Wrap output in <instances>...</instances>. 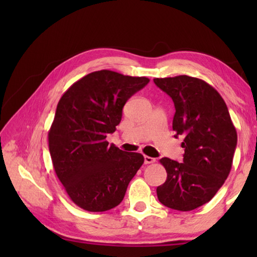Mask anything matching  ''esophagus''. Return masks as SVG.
Wrapping results in <instances>:
<instances>
[{"mask_svg": "<svg viewBox=\"0 0 257 257\" xmlns=\"http://www.w3.org/2000/svg\"><path fill=\"white\" fill-rule=\"evenodd\" d=\"M144 162L145 164H151V163H154L155 162V159L154 158H151V156H144Z\"/></svg>", "mask_w": 257, "mask_h": 257, "instance_id": "34e87169", "label": "esophagus"}]
</instances>
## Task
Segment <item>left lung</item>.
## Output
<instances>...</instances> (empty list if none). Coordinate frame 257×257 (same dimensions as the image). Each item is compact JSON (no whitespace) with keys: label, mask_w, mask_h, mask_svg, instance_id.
Wrapping results in <instances>:
<instances>
[{"label":"left lung","mask_w":257,"mask_h":257,"mask_svg":"<svg viewBox=\"0 0 257 257\" xmlns=\"http://www.w3.org/2000/svg\"><path fill=\"white\" fill-rule=\"evenodd\" d=\"M175 103L172 129L184 136V163L160 160L167 180L156 188L159 201L177 211H193L214 197L227 179L237 146V132L227 104L206 81L186 75L155 78Z\"/></svg>","instance_id":"obj_1"}]
</instances>
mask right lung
I'll list each match as a JSON object with an SVG mask.
<instances>
[{"label":"right lung","instance_id":"obj_1","mask_svg":"<svg viewBox=\"0 0 257 257\" xmlns=\"http://www.w3.org/2000/svg\"><path fill=\"white\" fill-rule=\"evenodd\" d=\"M149 81L111 70L94 71L60 98L49 132L50 154L68 196L82 210L104 212L118 206L144 163L141 153L108 145L106 135L115 132L125 102Z\"/></svg>","mask_w":257,"mask_h":257}]
</instances>
